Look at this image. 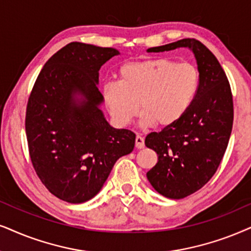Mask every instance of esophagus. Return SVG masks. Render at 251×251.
<instances>
[{
  "mask_svg": "<svg viewBox=\"0 0 251 251\" xmlns=\"http://www.w3.org/2000/svg\"><path fill=\"white\" fill-rule=\"evenodd\" d=\"M135 147L138 149H142L145 147V140L142 136H140V135L135 136Z\"/></svg>",
  "mask_w": 251,
  "mask_h": 251,
  "instance_id": "esophagus-1",
  "label": "esophagus"
}]
</instances>
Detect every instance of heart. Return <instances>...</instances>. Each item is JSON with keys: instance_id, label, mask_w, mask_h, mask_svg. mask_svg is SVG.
I'll use <instances>...</instances> for the list:
<instances>
[{"instance_id": "1", "label": "heart", "mask_w": 251, "mask_h": 251, "mask_svg": "<svg viewBox=\"0 0 251 251\" xmlns=\"http://www.w3.org/2000/svg\"><path fill=\"white\" fill-rule=\"evenodd\" d=\"M198 88L195 66L156 58L122 66L119 81L104 85L103 100L117 125H128L141 109L142 126L169 127L185 115Z\"/></svg>"}]
</instances>
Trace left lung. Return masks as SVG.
<instances>
[{
	"label": "left lung",
	"mask_w": 251,
	"mask_h": 251,
	"mask_svg": "<svg viewBox=\"0 0 251 251\" xmlns=\"http://www.w3.org/2000/svg\"><path fill=\"white\" fill-rule=\"evenodd\" d=\"M189 47L195 53L199 88L195 100L175 125L146 136L145 145L158 161L147 178L158 193L171 199L185 198L201 190L220 166L233 128L234 105L230 84L218 59L193 38L151 47L164 52Z\"/></svg>",
	"instance_id": "left-lung-1"
}]
</instances>
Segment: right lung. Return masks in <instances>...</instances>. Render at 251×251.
I'll use <instances>...</instances> for the list:
<instances>
[{"label": "right lung", "instance_id": "add662e5", "mask_svg": "<svg viewBox=\"0 0 251 251\" xmlns=\"http://www.w3.org/2000/svg\"><path fill=\"white\" fill-rule=\"evenodd\" d=\"M118 54L112 47L68 44L45 63L28 97L31 162L45 188L63 201L80 204L96 196L116 161L134 148V133L111 127L98 107V72Z\"/></svg>", "mask_w": 251, "mask_h": 251}]
</instances>
